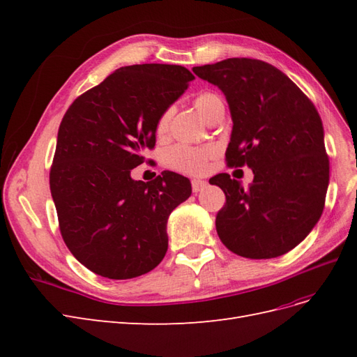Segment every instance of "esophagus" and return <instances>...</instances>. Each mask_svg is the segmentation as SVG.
Instances as JSON below:
<instances>
[{"mask_svg":"<svg viewBox=\"0 0 357 357\" xmlns=\"http://www.w3.org/2000/svg\"><path fill=\"white\" fill-rule=\"evenodd\" d=\"M190 185H192V190L193 192H199V190H202L205 186H207V181H204V180H197V178H193L192 181H190Z\"/></svg>","mask_w":357,"mask_h":357,"instance_id":"esophagus-1","label":"esophagus"}]
</instances>
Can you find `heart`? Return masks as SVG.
Wrapping results in <instances>:
<instances>
[{"instance_id":"obj_1","label":"heart","mask_w":357,"mask_h":357,"mask_svg":"<svg viewBox=\"0 0 357 357\" xmlns=\"http://www.w3.org/2000/svg\"><path fill=\"white\" fill-rule=\"evenodd\" d=\"M193 104L198 109V112L210 119L223 109V101L220 95L211 91H204L199 92ZM171 121V109H165L162 112L156 121V134L159 137L164 135L168 131ZM215 150L211 146H204V147H195V146H186V144H177L172 146L167 150L165 153V164L168 168L183 172V174L189 176H198L202 174L207 168V162L214 156Z\"/></svg>"}]
</instances>
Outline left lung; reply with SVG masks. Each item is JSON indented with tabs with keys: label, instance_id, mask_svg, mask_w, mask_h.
<instances>
[{
	"label": "left lung",
	"instance_id": "left-lung-1",
	"mask_svg": "<svg viewBox=\"0 0 357 357\" xmlns=\"http://www.w3.org/2000/svg\"><path fill=\"white\" fill-rule=\"evenodd\" d=\"M219 86L232 116L229 168H252L247 189L222 174L210 178L226 197L215 215L220 241L235 255L271 259L296 247L325 208L329 156L319 112L284 73L259 59L229 58L193 67Z\"/></svg>",
	"mask_w": 357,
	"mask_h": 357
}]
</instances>
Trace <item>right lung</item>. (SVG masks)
Returning <instances> with one entry per match:
<instances>
[{"instance_id": "right-lung-1", "label": "right lung", "mask_w": 357, "mask_h": 357, "mask_svg": "<svg viewBox=\"0 0 357 357\" xmlns=\"http://www.w3.org/2000/svg\"><path fill=\"white\" fill-rule=\"evenodd\" d=\"M193 79L181 66L122 67L63 114L50 192L63 243L92 273L134 278L164 259L168 215L190 197V181L164 171L144 183L131 169L155 149L159 114Z\"/></svg>"}]
</instances>
